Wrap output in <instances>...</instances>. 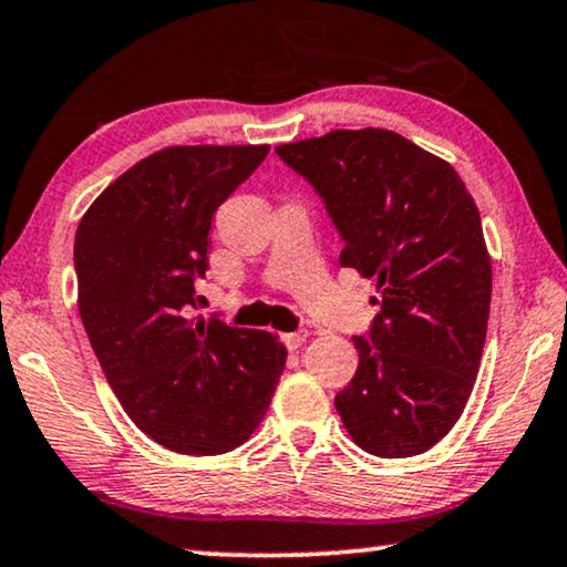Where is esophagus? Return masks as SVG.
I'll list each match as a JSON object with an SVG mask.
<instances>
[{
  "mask_svg": "<svg viewBox=\"0 0 567 567\" xmlns=\"http://www.w3.org/2000/svg\"><path fill=\"white\" fill-rule=\"evenodd\" d=\"M308 339V331H288V334H282V342H285V347H288V350H298L300 344H303Z\"/></svg>",
  "mask_w": 567,
  "mask_h": 567,
  "instance_id": "esophagus-1",
  "label": "esophagus"
}]
</instances>
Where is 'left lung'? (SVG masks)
I'll list each match as a JSON object with an SVG mask.
<instances>
[{"label": "left lung", "mask_w": 567, "mask_h": 567, "mask_svg": "<svg viewBox=\"0 0 567 567\" xmlns=\"http://www.w3.org/2000/svg\"><path fill=\"white\" fill-rule=\"evenodd\" d=\"M311 181L344 246L342 267L375 279L381 306L334 404L381 458L425 454L462 417L487 337L493 264L480 209L443 161L389 130H334L279 145Z\"/></svg>", "instance_id": "obj_1"}]
</instances>
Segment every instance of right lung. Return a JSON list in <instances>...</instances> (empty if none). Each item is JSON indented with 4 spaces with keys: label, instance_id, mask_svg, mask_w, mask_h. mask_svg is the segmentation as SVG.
<instances>
[{
    "label": "right lung",
    "instance_id": "1",
    "mask_svg": "<svg viewBox=\"0 0 567 567\" xmlns=\"http://www.w3.org/2000/svg\"><path fill=\"white\" fill-rule=\"evenodd\" d=\"M269 145H173L121 173L74 236L78 308L113 394L147 437L217 456L259 427L288 350L277 334L188 319L213 215Z\"/></svg>",
    "mask_w": 567,
    "mask_h": 567
}]
</instances>
